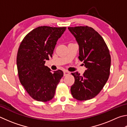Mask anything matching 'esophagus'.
I'll use <instances>...</instances> for the list:
<instances>
[{"label": "esophagus", "instance_id": "1", "mask_svg": "<svg viewBox=\"0 0 127 127\" xmlns=\"http://www.w3.org/2000/svg\"><path fill=\"white\" fill-rule=\"evenodd\" d=\"M69 71H68L67 70H64V75L65 76V75H69Z\"/></svg>", "mask_w": 127, "mask_h": 127}]
</instances>
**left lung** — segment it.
Here are the masks:
<instances>
[{
    "mask_svg": "<svg viewBox=\"0 0 127 127\" xmlns=\"http://www.w3.org/2000/svg\"><path fill=\"white\" fill-rule=\"evenodd\" d=\"M79 45L78 58L87 69L82 76L71 73L75 82L70 88L73 98L78 100L91 99L98 95L110 74L111 58L103 38L93 28L88 26L68 27Z\"/></svg>",
    "mask_w": 127,
    "mask_h": 127,
    "instance_id": "1",
    "label": "left lung"
}]
</instances>
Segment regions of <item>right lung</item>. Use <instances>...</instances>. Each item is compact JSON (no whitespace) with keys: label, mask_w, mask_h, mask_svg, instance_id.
Segmentation results:
<instances>
[{"label":"right lung","mask_w":127,"mask_h":127,"mask_svg":"<svg viewBox=\"0 0 127 127\" xmlns=\"http://www.w3.org/2000/svg\"><path fill=\"white\" fill-rule=\"evenodd\" d=\"M66 27L41 26L27 34L18 49L17 65L20 83L32 98L48 102L53 98L63 76L61 70L52 73L44 64L52 57L57 41Z\"/></svg>","instance_id":"right-lung-1"}]
</instances>
